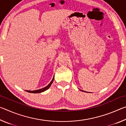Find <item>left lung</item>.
I'll list each match as a JSON object with an SVG mask.
<instances>
[{"label":"left lung","mask_w":126,"mask_h":126,"mask_svg":"<svg viewBox=\"0 0 126 126\" xmlns=\"http://www.w3.org/2000/svg\"><path fill=\"white\" fill-rule=\"evenodd\" d=\"M80 91H82V92H84V91H82V90H80ZM86 92V91H85V92Z\"/></svg>","instance_id":"left-lung-1"}]
</instances>
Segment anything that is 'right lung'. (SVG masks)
Returning a JSON list of instances; mask_svg holds the SVG:
<instances>
[{
	"instance_id": "obj_1",
	"label": "right lung",
	"mask_w": 126,
	"mask_h": 126,
	"mask_svg": "<svg viewBox=\"0 0 126 126\" xmlns=\"http://www.w3.org/2000/svg\"><path fill=\"white\" fill-rule=\"evenodd\" d=\"M54 77H53V78L52 79V80H51V82H50V83L49 84L48 86H47L46 87H44V88H43L42 89H38V90H35V91H27V92L29 93H42L43 92H44L46 91V90H47L49 88V87L51 86V85H52V83L53 82V80H54Z\"/></svg>"
}]
</instances>
